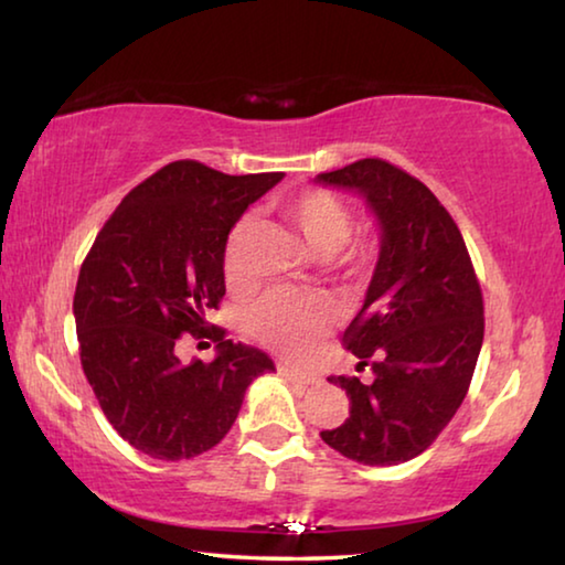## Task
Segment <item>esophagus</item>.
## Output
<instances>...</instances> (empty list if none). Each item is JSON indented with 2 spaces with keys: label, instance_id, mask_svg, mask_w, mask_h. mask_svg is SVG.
<instances>
[{
  "label": "esophagus",
  "instance_id": "obj_1",
  "mask_svg": "<svg viewBox=\"0 0 565 565\" xmlns=\"http://www.w3.org/2000/svg\"><path fill=\"white\" fill-rule=\"evenodd\" d=\"M279 374L286 376L289 381H294V384H303V386L319 384V376L317 374H309V371H301V369H296V366H289V363H281Z\"/></svg>",
  "mask_w": 565,
  "mask_h": 565
}]
</instances>
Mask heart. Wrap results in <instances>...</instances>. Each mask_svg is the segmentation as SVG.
<instances>
[{
  "mask_svg": "<svg viewBox=\"0 0 565 565\" xmlns=\"http://www.w3.org/2000/svg\"><path fill=\"white\" fill-rule=\"evenodd\" d=\"M281 212L317 259H333L353 232L347 204L329 191L309 189L281 204ZM254 236V218L244 216L234 224L224 244V274L232 286L246 279V248ZM333 311L319 296L271 294L248 313V333L264 347L279 353H303L331 329Z\"/></svg>",
  "mask_w": 565,
  "mask_h": 565,
  "instance_id": "obj_1",
  "label": "heart"
}]
</instances>
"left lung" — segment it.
<instances>
[{"instance_id":"8db88e82","label":"left lung","mask_w":565,"mask_h":565,"mask_svg":"<svg viewBox=\"0 0 565 565\" xmlns=\"http://www.w3.org/2000/svg\"><path fill=\"white\" fill-rule=\"evenodd\" d=\"M313 181L361 196L379 226L374 274L343 333L374 376H329L347 391L349 416L321 438L363 466L404 463L463 404L483 343L481 286L454 218L406 171L361 159Z\"/></svg>"}]
</instances>
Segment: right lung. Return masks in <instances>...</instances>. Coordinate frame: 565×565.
<instances>
[{"instance_id":"add662e5","label":"right lung","mask_w":565,"mask_h":565,"mask_svg":"<svg viewBox=\"0 0 565 565\" xmlns=\"http://www.w3.org/2000/svg\"><path fill=\"white\" fill-rule=\"evenodd\" d=\"M284 179L228 177L174 161L131 189L94 242L74 291L82 369L117 434L137 451L181 461L228 434L264 351L209 329L226 294L224 244L242 214ZM181 332L217 341L212 364L181 362Z\"/></svg>"}]
</instances>
